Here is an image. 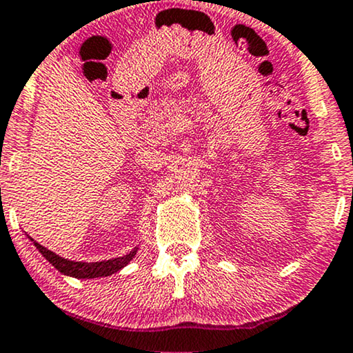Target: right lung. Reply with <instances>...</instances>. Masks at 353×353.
<instances>
[{
    "label": "right lung",
    "mask_w": 353,
    "mask_h": 353,
    "mask_svg": "<svg viewBox=\"0 0 353 353\" xmlns=\"http://www.w3.org/2000/svg\"><path fill=\"white\" fill-rule=\"evenodd\" d=\"M34 241V240H32ZM34 245H36V248L39 250V252L44 254V258L48 260L49 263H52V266H55L61 273L67 274V276H74V278H99V276H110L113 273H117V271H120L123 266L128 265L131 261V258L136 254V250H131L128 254H125V256H120V258H113V260H108V261H99V263H80V261H70V260H65V258H61L59 254H55L50 252V250L44 248V246L37 243V241H34Z\"/></svg>",
    "instance_id": "1"
}]
</instances>
